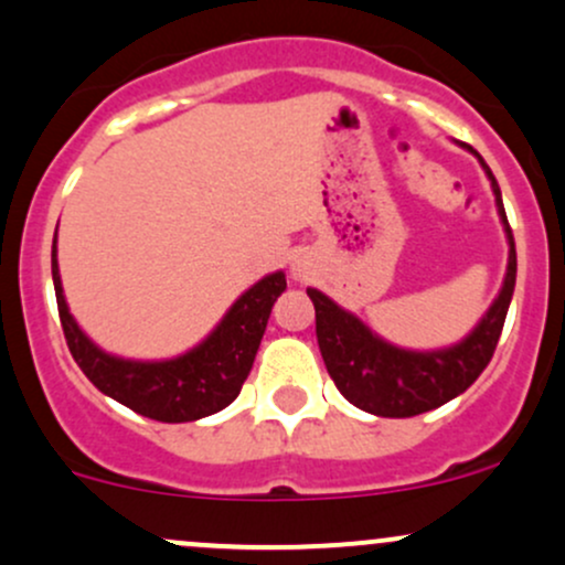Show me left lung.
<instances>
[{
    "mask_svg": "<svg viewBox=\"0 0 565 565\" xmlns=\"http://www.w3.org/2000/svg\"><path fill=\"white\" fill-rule=\"evenodd\" d=\"M477 160L491 179L495 206H499V216L504 222L507 238H510V265H507V278L499 297L467 340H461L454 349L429 353L396 349L370 332L356 316L334 306L319 289H308V297L316 308V338H319L327 373L338 392L359 411L381 415V418H411V415L434 411L467 392L491 362L495 343L504 330L507 311H510L514 276H518V254H514L512 227L507 222L504 203H501L499 182L480 154Z\"/></svg>",
    "mask_w": 565,
    "mask_h": 565,
    "instance_id": "obj_1",
    "label": "left lung"
}]
</instances>
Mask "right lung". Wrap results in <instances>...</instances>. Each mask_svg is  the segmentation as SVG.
<instances>
[{"label": "right lung", "instance_id": "right-lung-1", "mask_svg": "<svg viewBox=\"0 0 565 565\" xmlns=\"http://www.w3.org/2000/svg\"><path fill=\"white\" fill-rule=\"evenodd\" d=\"M53 287L66 345L93 386L145 418L188 424L220 413L241 394L268 327L273 302L287 289V278L284 273L265 276L235 300L220 327L198 349L166 362H131V359L109 356L85 338L66 308L58 259H55V238Z\"/></svg>", "mask_w": 565, "mask_h": 565}]
</instances>
